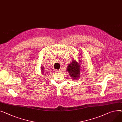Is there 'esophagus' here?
Returning <instances> with one entry per match:
<instances>
[{"label": "esophagus", "mask_w": 122, "mask_h": 122, "mask_svg": "<svg viewBox=\"0 0 122 122\" xmlns=\"http://www.w3.org/2000/svg\"><path fill=\"white\" fill-rule=\"evenodd\" d=\"M56 72H58V73H59V72H61V70H56Z\"/></svg>", "instance_id": "1"}]
</instances>
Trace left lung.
Returning <instances> with one entry per match:
<instances>
[{"mask_svg":"<svg viewBox=\"0 0 122 122\" xmlns=\"http://www.w3.org/2000/svg\"><path fill=\"white\" fill-rule=\"evenodd\" d=\"M80 58V57H79ZM79 62H77L75 60H72V62L69 63L66 68L70 76L73 80H77L80 77V71L82 70L81 67V60H79Z\"/></svg>","mask_w":122,"mask_h":122,"instance_id":"obj_1","label":"left lung"}]
</instances>
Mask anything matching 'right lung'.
Wrapping results in <instances>:
<instances>
[{
    "label": "right lung",
    "instance_id": "obj_1",
    "mask_svg": "<svg viewBox=\"0 0 122 122\" xmlns=\"http://www.w3.org/2000/svg\"><path fill=\"white\" fill-rule=\"evenodd\" d=\"M41 68V71L42 73H44L43 72H44V71H44V67H43V66H42Z\"/></svg>",
    "mask_w": 122,
    "mask_h": 122
}]
</instances>
